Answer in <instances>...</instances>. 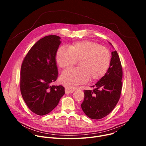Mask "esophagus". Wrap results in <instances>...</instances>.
Returning a JSON list of instances; mask_svg holds the SVG:
<instances>
[{"label": "esophagus", "mask_w": 146, "mask_h": 146, "mask_svg": "<svg viewBox=\"0 0 146 146\" xmlns=\"http://www.w3.org/2000/svg\"><path fill=\"white\" fill-rule=\"evenodd\" d=\"M77 89L76 87H67L65 88V92L66 94H70L74 92Z\"/></svg>", "instance_id": "34e87169"}]
</instances>
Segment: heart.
Here are the masks:
<instances>
[{"label": "heart", "mask_w": 146, "mask_h": 146, "mask_svg": "<svg viewBox=\"0 0 146 146\" xmlns=\"http://www.w3.org/2000/svg\"><path fill=\"white\" fill-rule=\"evenodd\" d=\"M55 60L62 69L72 67L78 60V68L69 69L62 74L60 81L69 86L87 82H96L107 73L111 62L109 50L90 40L75 41L68 46L60 47L56 51Z\"/></svg>", "instance_id": "1"}]
</instances>
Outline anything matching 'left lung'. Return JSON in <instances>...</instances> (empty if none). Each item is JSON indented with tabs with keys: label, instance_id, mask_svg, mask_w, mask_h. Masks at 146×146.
<instances>
[{
	"label": "left lung",
	"instance_id": "8db88e82",
	"mask_svg": "<svg viewBox=\"0 0 146 146\" xmlns=\"http://www.w3.org/2000/svg\"><path fill=\"white\" fill-rule=\"evenodd\" d=\"M122 78L121 61L114 51L111 52L110 66L106 74L91 87L93 90L84 91V99L81 106L87 116L99 119L111 112L120 98Z\"/></svg>",
	"mask_w": 146,
	"mask_h": 146
}]
</instances>
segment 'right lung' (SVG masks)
<instances>
[{
  "label": "right lung",
  "instance_id": "1",
  "mask_svg": "<svg viewBox=\"0 0 146 146\" xmlns=\"http://www.w3.org/2000/svg\"><path fill=\"white\" fill-rule=\"evenodd\" d=\"M60 39L56 35L40 39L28 51L21 68V93L28 108L38 115L50 113L65 93L63 86H51L58 74L55 54Z\"/></svg>",
  "mask_w": 146,
  "mask_h": 146
}]
</instances>
